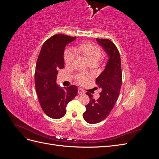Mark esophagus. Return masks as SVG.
<instances>
[{
    "instance_id": "esophagus-1",
    "label": "esophagus",
    "mask_w": 159,
    "mask_h": 159,
    "mask_svg": "<svg viewBox=\"0 0 159 159\" xmlns=\"http://www.w3.org/2000/svg\"><path fill=\"white\" fill-rule=\"evenodd\" d=\"M85 93V91H84V89H82L81 88H78V94L79 95H84Z\"/></svg>"
}]
</instances>
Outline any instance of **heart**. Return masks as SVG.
I'll return each instance as SVG.
<instances>
[{"label": "heart", "instance_id": "heart-1", "mask_svg": "<svg viewBox=\"0 0 159 159\" xmlns=\"http://www.w3.org/2000/svg\"><path fill=\"white\" fill-rule=\"evenodd\" d=\"M74 54L83 57L88 61L89 65L96 64L102 57V52L101 48L93 43H84L74 47ZM74 57L71 53L68 52L64 55V62L66 66H71L74 63ZM77 80L81 84L85 83L87 78L83 75H78Z\"/></svg>", "mask_w": 159, "mask_h": 159}]
</instances>
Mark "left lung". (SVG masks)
Returning a JSON list of instances; mask_svg holds the SVG:
<instances>
[{
	"instance_id": "obj_1",
	"label": "left lung",
	"mask_w": 159,
	"mask_h": 159,
	"mask_svg": "<svg viewBox=\"0 0 159 159\" xmlns=\"http://www.w3.org/2000/svg\"><path fill=\"white\" fill-rule=\"evenodd\" d=\"M96 40L106 52L109 60L103 71L95 81L102 89L99 98L95 100L91 93H86L90 101L85 105L86 111L83 117L85 121L91 124L98 123L108 116L119 98L122 84L121 57L117 48L108 39Z\"/></svg>"
}]
</instances>
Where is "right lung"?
Returning a JSON list of instances; mask_svg holds the SVG:
<instances>
[{
    "label": "right lung",
    "mask_w": 159,
    "mask_h": 159,
    "mask_svg": "<svg viewBox=\"0 0 159 159\" xmlns=\"http://www.w3.org/2000/svg\"><path fill=\"white\" fill-rule=\"evenodd\" d=\"M76 37L56 34L43 44L38 56L34 74L35 88L40 106L48 116H64L66 105L78 94V88H60L56 83L57 70L64 68L65 47Z\"/></svg>",
    "instance_id": "1"
}]
</instances>
